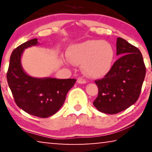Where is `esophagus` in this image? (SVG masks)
I'll return each instance as SVG.
<instances>
[{
    "instance_id": "obj_1",
    "label": "esophagus",
    "mask_w": 152,
    "mask_h": 152,
    "mask_svg": "<svg viewBox=\"0 0 152 152\" xmlns=\"http://www.w3.org/2000/svg\"><path fill=\"white\" fill-rule=\"evenodd\" d=\"M77 82L78 83V84H86V81L84 80V79H83L82 77H79L77 79Z\"/></svg>"
}]
</instances>
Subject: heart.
<instances>
[{
  "label": "heart",
  "instance_id": "obj_1",
  "mask_svg": "<svg viewBox=\"0 0 152 152\" xmlns=\"http://www.w3.org/2000/svg\"><path fill=\"white\" fill-rule=\"evenodd\" d=\"M114 49L106 41L88 40L75 44L68 50V60L75 65H82L84 73L91 78H101L111 69Z\"/></svg>",
  "mask_w": 152,
  "mask_h": 152
}]
</instances>
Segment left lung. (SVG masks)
I'll return each instance as SVG.
<instances>
[{"label": "left lung", "mask_w": 152, "mask_h": 152, "mask_svg": "<svg viewBox=\"0 0 152 152\" xmlns=\"http://www.w3.org/2000/svg\"><path fill=\"white\" fill-rule=\"evenodd\" d=\"M116 50L120 57L104 78L95 82L99 91L93 105L107 114L118 113L135 104L146 73L142 55L136 47L118 38Z\"/></svg>", "instance_id": "1"}]
</instances>
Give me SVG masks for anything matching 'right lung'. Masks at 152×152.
Instances as JSON below:
<instances>
[{"label": "right lung", "instance_id": "obj_1", "mask_svg": "<svg viewBox=\"0 0 152 152\" xmlns=\"http://www.w3.org/2000/svg\"><path fill=\"white\" fill-rule=\"evenodd\" d=\"M37 39L23 43L12 52L7 73L8 85L18 107L30 115L48 118L63 106L75 79L34 77L25 71L21 64L23 51L39 45Z\"/></svg>", "mask_w": 152, "mask_h": 152}]
</instances>
